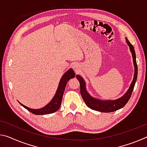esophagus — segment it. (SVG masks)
Masks as SVG:
<instances>
[{"label": "esophagus", "instance_id": "1", "mask_svg": "<svg viewBox=\"0 0 147 147\" xmlns=\"http://www.w3.org/2000/svg\"><path fill=\"white\" fill-rule=\"evenodd\" d=\"M79 67H80L78 64H75L73 65V69L75 71H78L79 70Z\"/></svg>", "mask_w": 147, "mask_h": 147}]
</instances>
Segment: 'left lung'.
Instances as JSON below:
<instances>
[{"instance_id":"8db88e82","label":"left lung","mask_w":147,"mask_h":147,"mask_svg":"<svg viewBox=\"0 0 147 147\" xmlns=\"http://www.w3.org/2000/svg\"><path fill=\"white\" fill-rule=\"evenodd\" d=\"M126 43L130 47V51L132 54L133 57V61L134 65L135 67V73H134V79L132 82H131V85L130 86V88L128 89V91L122 96V97L119 98L115 100H100L98 99H96L93 98L91 95H89V93L87 92L86 89V84L85 82L82 78L80 76L77 75L76 78L80 82V93L81 95L82 96L84 102L86 104L89 108H91L93 110H96L98 111H100V112L104 113H109L112 112V111H115L116 110L121 109L126 105V103L128 102L129 99L130 98L131 94L134 88V86H135L137 77H138V65H137L136 62V53L135 50L134 49V47L131 45L130 41H128L127 38H126Z\"/></svg>"}]
</instances>
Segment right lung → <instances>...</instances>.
<instances>
[{
	"instance_id": "right-lung-1",
	"label": "right lung",
	"mask_w": 147,
	"mask_h": 147,
	"mask_svg": "<svg viewBox=\"0 0 147 147\" xmlns=\"http://www.w3.org/2000/svg\"><path fill=\"white\" fill-rule=\"evenodd\" d=\"M75 77V73L72 69H70L68 71H67L63 74L62 78L59 82L58 90H57L56 94L54 95V98L52 99V100L47 104V106L43 107V108L38 109H34L32 108H28L23 104L20 103L22 106H23L24 108H26L27 110L30 111L31 113L35 115H45V114H50L52 113H54L58 109L60 108L62 98L64 93L65 89L67 85V83L71 78H73Z\"/></svg>"
}]
</instances>
